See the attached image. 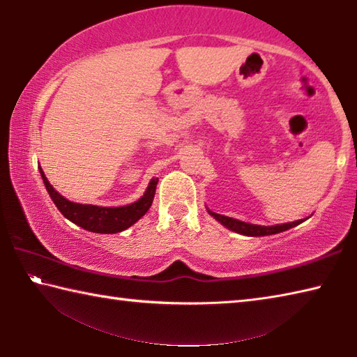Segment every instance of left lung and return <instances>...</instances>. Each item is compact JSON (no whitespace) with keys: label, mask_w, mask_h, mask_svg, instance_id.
I'll use <instances>...</instances> for the list:
<instances>
[{"label":"left lung","mask_w":357,"mask_h":357,"mask_svg":"<svg viewBox=\"0 0 357 357\" xmlns=\"http://www.w3.org/2000/svg\"><path fill=\"white\" fill-rule=\"evenodd\" d=\"M208 213L213 215L215 220H219L223 227H227L228 229H231V231H234V233L245 234V236H268V234H275V233L285 231V229L293 228L296 225H299L301 222H304V219H301V220H296V222L282 223V225L263 227V225H253V223L241 222L238 219H233V217L215 214V213H213V211H208Z\"/></svg>","instance_id":"left-lung-1"}]
</instances>
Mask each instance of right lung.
<instances>
[{"label":"right lung","mask_w":357,"mask_h":357,"mask_svg":"<svg viewBox=\"0 0 357 357\" xmlns=\"http://www.w3.org/2000/svg\"><path fill=\"white\" fill-rule=\"evenodd\" d=\"M39 172H40L42 179H44L48 195H50L53 203L56 204L59 213H61L66 219L74 222L75 225L88 229V231L102 233V234L124 231L126 228L134 225L138 219H142V217L148 213L151 204H153L155 185L159 183V178L151 179L144 195L135 203L126 204V206H118V208H107V206H94V204H80V203L69 202L68 198L59 195V193L53 189V185L48 183V179L45 178L42 168H39Z\"/></svg>","instance_id":"1"}]
</instances>
